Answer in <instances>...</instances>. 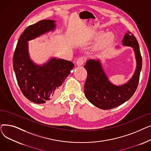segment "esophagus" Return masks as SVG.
Masks as SVG:
<instances>
[{"label":"esophagus","mask_w":151,"mask_h":151,"mask_svg":"<svg viewBox=\"0 0 151 151\" xmlns=\"http://www.w3.org/2000/svg\"><path fill=\"white\" fill-rule=\"evenodd\" d=\"M85 61V58L84 57H81L78 58L76 60V65L78 66H81L83 64V63Z\"/></svg>","instance_id":"1"}]
</instances>
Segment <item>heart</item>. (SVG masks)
<instances>
[{
	"label": "heart",
	"instance_id": "heart-1",
	"mask_svg": "<svg viewBox=\"0 0 151 151\" xmlns=\"http://www.w3.org/2000/svg\"><path fill=\"white\" fill-rule=\"evenodd\" d=\"M102 34V32H100L99 34H97V36L100 35ZM114 38V35L111 32H108L104 34L101 37V38L100 40V43L101 44H106L109 42H111Z\"/></svg>",
	"mask_w": 151,
	"mask_h": 151
}]
</instances>
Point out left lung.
Masks as SVG:
<instances>
[{"label":"left lung","mask_w":151,"mask_h":151,"mask_svg":"<svg viewBox=\"0 0 151 151\" xmlns=\"http://www.w3.org/2000/svg\"><path fill=\"white\" fill-rule=\"evenodd\" d=\"M122 45L133 48L137 61L134 73L126 83L116 86L111 83L100 60L89 59L84 68L88 72L84 84V94L92 105L102 109H109L129 100L136 91L142 68V58L137 40L128 30L122 40Z\"/></svg>","instance_id":"left-lung-1"}]
</instances>
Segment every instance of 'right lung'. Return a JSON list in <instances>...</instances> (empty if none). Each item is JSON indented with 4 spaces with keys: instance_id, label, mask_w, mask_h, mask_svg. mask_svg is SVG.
Returning a JSON list of instances; mask_svg holds the SVG:
<instances>
[{
    "instance_id": "obj_1",
    "label": "right lung",
    "mask_w": 151,
    "mask_h": 151,
    "mask_svg": "<svg viewBox=\"0 0 151 151\" xmlns=\"http://www.w3.org/2000/svg\"><path fill=\"white\" fill-rule=\"evenodd\" d=\"M55 28V21L45 19L28 26L21 35L14 52L13 66L19 88L28 100L45 104L58 96L59 87L74 67L71 61L53 58L42 65L30 58L28 42Z\"/></svg>"
}]
</instances>
